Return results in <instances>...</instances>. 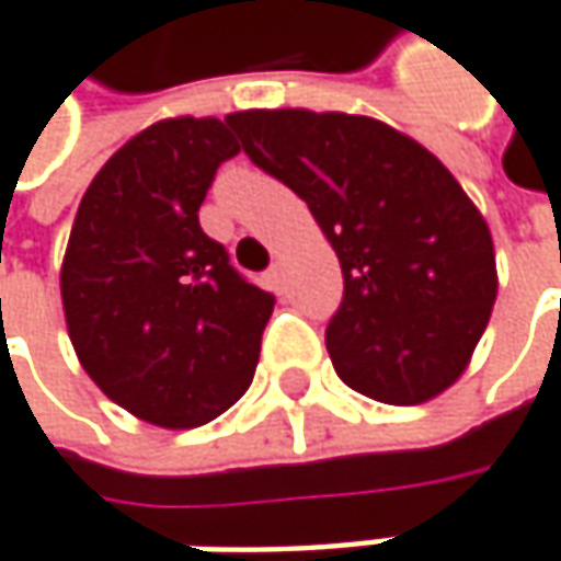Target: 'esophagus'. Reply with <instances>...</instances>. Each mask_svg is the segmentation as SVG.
<instances>
[{"instance_id": "obj_1", "label": "esophagus", "mask_w": 561, "mask_h": 561, "mask_svg": "<svg viewBox=\"0 0 561 561\" xmlns=\"http://www.w3.org/2000/svg\"><path fill=\"white\" fill-rule=\"evenodd\" d=\"M266 285H270V291H282L285 288V273H282L279 263L266 270Z\"/></svg>"}]
</instances>
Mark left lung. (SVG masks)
<instances>
[{
	"label": "left lung",
	"mask_w": 561,
	"mask_h": 561,
	"mask_svg": "<svg viewBox=\"0 0 561 561\" xmlns=\"http://www.w3.org/2000/svg\"><path fill=\"white\" fill-rule=\"evenodd\" d=\"M225 123L256 168L308 203L340 256L346 291L327 327L336 375L390 407L445 393L499 291L492 234L463 186L371 116L282 107Z\"/></svg>",
	"instance_id": "8db88e82"
}]
</instances>
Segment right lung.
<instances>
[{"label":"right lung","instance_id":"1","mask_svg":"<svg viewBox=\"0 0 561 561\" xmlns=\"http://www.w3.org/2000/svg\"><path fill=\"white\" fill-rule=\"evenodd\" d=\"M241 146L215 116L158 119L94 174L59 270L76 355L116 407L196 428L253 380L276 298L199 228L221 161Z\"/></svg>","mask_w":561,"mask_h":561}]
</instances>
